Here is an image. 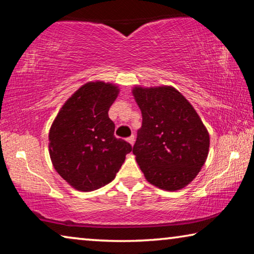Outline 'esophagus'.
<instances>
[{"instance_id": "1", "label": "esophagus", "mask_w": 254, "mask_h": 254, "mask_svg": "<svg viewBox=\"0 0 254 254\" xmlns=\"http://www.w3.org/2000/svg\"><path fill=\"white\" fill-rule=\"evenodd\" d=\"M127 142L130 143V144H132V146H133L134 144V141H135V136L134 135H131V136H128V138L127 139Z\"/></svg>"}]
</instances>
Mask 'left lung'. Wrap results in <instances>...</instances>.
I'll return each mask as SVG.
<instances>
[{"label": "left lung", "instance_id": "left-lung-1", "mask_svg": "<svg viewBox=\"0 0 254 254\" xmlns=\"http://www.w3.org/2000/svg\"><path fill=\"white\" fill-rule=\"evenodd\" d=\"M142 126L133 154L148 182L163 190L184 188L206 162L209 134L194 108L173 87H135Z\"/></svg>", "mask_w": 254, "mask_h": 254}]
</instances>
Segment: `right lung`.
Here are the masks:
<instances>
[{"instance_id": "obj_1", "label": "right lung", "mask_w": 254, "mask_h": 254, "mask_svg": "<svg viewBox=\"0 0 254 254\" xmlns=\"http://www.w3.org/2000/svg\"><path fill=\"white\" fill-rule=\"evenodd\" d=\"M114 84L88 82L66 100L50 130L53 166L80 191H94L115 179L132 146L114 135L108 111L118 97Z\"/></svg>"}]
</instances>
